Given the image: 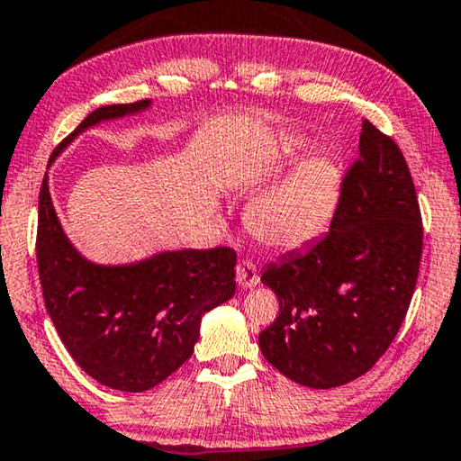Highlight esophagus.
<instances>
[{
    "instance_id": "34e87169",
    "label": "esophagus",
    "mask_w": 461,
    "mask_h": 461,
    "mask_svg": "<svg viewBox=\"0 0 461 461\" xmlns=\"http://www.w3.org/2000/svg\"><path fill=\"white\" fill-rule=\"evenodd\" d=\"M237 282L243 290H249V288L259 285V274H258V267H255L253 261L243 259L237 266Z\"/></svg>"
}]
</instances>
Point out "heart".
<instances>
[{
  "mask_svg": "<svg viewBox=\"0 0 461 461\" xmlns=\"http://www.w3.org/2000/svg\"><path fill=\"white\" fill-rule=\"evenodd\" d=\"M311 144L290 138L280 152L282 165L307 157ZM342 175L330 158H311L274 187L264 191L247 212V224L258 239L276 249H296L320 237L336 214Z\"/></svg>",
  "mask_w": 461,
  "mask_h": 461,
  "instance_id": "b5f03b06",
  "label": "heart"
}]
</instances>
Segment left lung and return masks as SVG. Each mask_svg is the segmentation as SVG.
Listing matches in <instances>:
<instances>
[{"instance_id":"left-lung-1","label":"left lung","mask_w":461,"mask_h":461,"mask_svg":"<svg viewBox=\"0 0 461 461\" xmlns=\"http://www.w3.org/2000/svg\"><path fill=\"white\" fill-rule=\"evenodd\" d=\"M422 221L398 144L363 122L330 232L270 264L280 315L259 334L267 363L304 387L365 375L393 342L419 278Z\"/></svg>"}]
</instances>
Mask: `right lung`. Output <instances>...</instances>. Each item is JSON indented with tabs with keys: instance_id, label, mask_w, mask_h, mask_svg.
Instances as JSON below:
<instances>
[{
	"instance_id": "1",
	"label": "right lung",
	"mask_w": 461,
	"mask_h": 461,
	"mask_svg": "<svg viewBox=\"0 0 461 461\" xmlns=\"http://www.w3.org/2000/svg\"><path fill=\"white\" fill-rule=\"evenodd\" d=\"M152 101L92 111L55 148L51 162L90 127L150 109ZM37 264L49 317L84 373L119 392L140 393L165 381L194 354L202 317L235 294L237 253L160 251L133 264L84 258L55 212L45 175L39 194Z\"/></svg>"
}]
</instances>
